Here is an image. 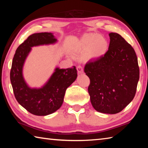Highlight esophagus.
Segmentation results:
<instances>
[{"label": "esophagus", "instance_id": "esophagus-1", "mask_svg": "<svg viewBox=\"0 0 148 148\" xmlns=\"http://www.w3.org/2000/svg\"><path fill=\"white\" fill-rule=\"evenodd\" d=\"M77 72H78L79 74L84 73V70H83V68H82V66H80V65H79V66H77Z\"/></svg>", "mask_w": 148, "mask_h": 148}]
</instances>
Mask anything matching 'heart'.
<instances>
[{"mask_svg":"<svg viewBox=\"0 0 148 148\" xmlns=\"http://www.w3.org/2000/svg\"><path fill=\"white\" fill-rule=\"evenodd\" d=\"M107 49L106 40L97 34H85L76 46V51L81 53H87L88 59L99 58L104 56Z\"/></svg>","mask_w":148,"mask_h":148,"instance_id":"obj_1","label":"heart"}]
</instances>
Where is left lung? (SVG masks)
<instances>
[{
  "instance_id": "obj_1",
  "label": "left lung",
  "mask_w": 148,
  "mask_h": 148,
  "mask_svg": "<svg viewBox=\"0 0 148 148\" xmlns=\"http://www.w3.org/2000/svg\"><path fill=\"white\" fill-rule=\"evenodd\" d=\"M108 50L100 58L86 64L90 79L88 92L97 112L115 114L123 110L136 94L139 67L134 50L117 33L109 34Z\"/></svg>"
}]
</instances>
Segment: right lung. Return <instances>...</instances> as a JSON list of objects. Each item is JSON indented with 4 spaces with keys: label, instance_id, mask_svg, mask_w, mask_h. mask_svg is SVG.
<instances>
[{
    "label": "right lung",
    "instance_id": "1",
    "mask_svg": "<svg viewBox=\"0 0 148 148\" xmlns=\"http://www.w3.org/2000/svg\"><path fill=\"white\" fill-rule=\"evenodd\" d=\"M57 42L51 32L32 34L17 47L12 61L10 81L15 97L20 105L36 116H47L59 109L63 102L65 91L77 76L75 66L66 69L57 67L40 88H31L26 83L23 69L32 47L53 44Z\"/></svg>",
    "mask_w": 148,
    "mask_h": 148
}]
</instances>
